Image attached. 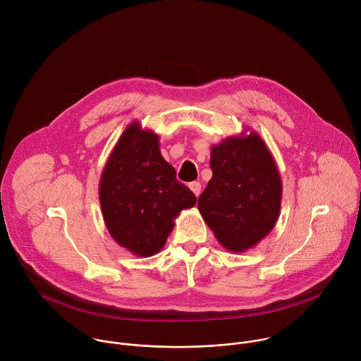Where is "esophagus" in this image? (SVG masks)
<instances>
[{
	"label": "esophagus",
	"mask_w": 361,
	"mask_h": 361,
	"mask_svg": "<svg viewBox=\"0 0 361 361\" xmlns=\"http://www.w3.org/2000/svg\"><path fill=\"white\" fill-rule=\"evenodd\" d=\"M190 188H191V191L195 194V197L200 195V192H201V184H200V183H197V181L190 183Z\"/></svg>",
	"instance_id": "1"
}]
</instances>
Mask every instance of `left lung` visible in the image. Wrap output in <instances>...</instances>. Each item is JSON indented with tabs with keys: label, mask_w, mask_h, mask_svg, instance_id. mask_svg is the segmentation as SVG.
Returning <instances> with one entry per match:
<instances>
[{
	"label": "left lung",
	"mask_w": 361,
	"mask_h": 361,
	"mask_svg": "<svg viewBox=\"0 0 361 361\" xmlns=\"http://www.w3.org/2000/svg\"><path fill=\"white\" fill-rule=\"evenodd\" d=\"M213 177L198 197V210L219 243L241 252L274 228L283 183L260 134L243 131L212 147Z\"/></svg>",
	"instance_id": "left-lung-1"
}]
</instances>
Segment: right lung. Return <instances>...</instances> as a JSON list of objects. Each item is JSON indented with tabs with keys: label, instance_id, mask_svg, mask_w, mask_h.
<instances>
[{
	"label": "right lung",
	"instance_id": "obj_1",
	"mask_svg": "<svg viewBox=\"0 0 361 361\" xmlns=\"http://www.w3.org/2000/svg\"><path fill=\"white\" fill-rule=\"evenodd\" d=\"M159 141L156 133L133 121L114 145L98 185L110 235L140 257L157 254L173 231L176 217L197 201L176 178Z\"/></svg>",
	"mask_w": 361,
	"mask_h": 361
}]
</instances>
